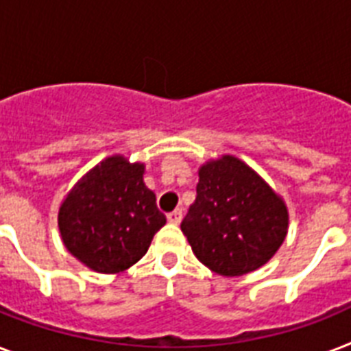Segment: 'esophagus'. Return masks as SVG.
<instances>
[{
	"instance_id": "1",
	"label": "esophagus",
	"mask_w": 351,
	"mask_h": 351,
	"mask_svg": "<svg viewBox=\"0 0 351 351\" xmlns=\"http://www.w3.org/2000/svg\"><path fill=\"white\" fill-rule=\"evenodd\" d=\"M167 220H169L171 224H180L182 209H175V211H171V213L167 215Z\"/></svg>"
}]
</instances>
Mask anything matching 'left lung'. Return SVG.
Segmentation results:
<instances>
[{"label": "left lung", "mask_w": 351, "mask_h": 351, "mask_svg": "<svg viewBox=\"0 0 351 351\" xmlns=\"http://www.w3.org/2000/svg\"><path fill=\"white\" fill-rule=\"evenodd\" d=\"M198 176L197 198L180 224L198 261L224 277L264 266L286 239L282 200L234 156L208 162Z\"/></svg>", "instance_id": "obj_1"}]
</instances>
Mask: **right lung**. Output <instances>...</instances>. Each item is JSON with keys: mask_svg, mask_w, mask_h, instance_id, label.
I'll return each instance as SVG.
<instances>
[{"mask_svg": "<svg viewBox=\"0 0 351 351\" xmlns=\"http://www.w3.org/2000/svg\"><path fill=\"white\" fill-rule=\"evenodd\" d=\"M142 176L143 164L111 156L90 169L63 200L58 215L63 244L90 269L118 273L131 267L165 224Z\"/></svg>", "mask_w": 351, "mask_h": 351, "instance_id": "right-lung-1", "label": "right lung"}]
</instances>
